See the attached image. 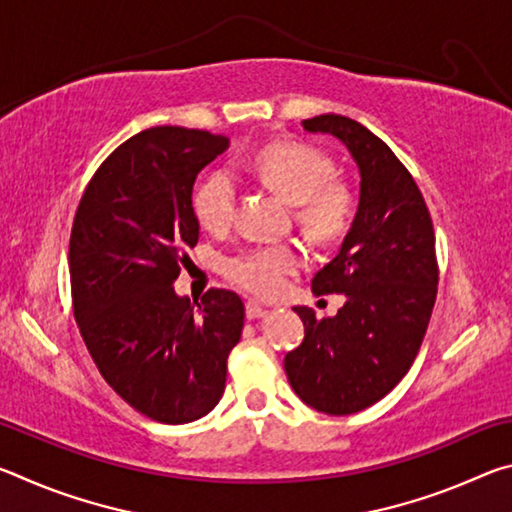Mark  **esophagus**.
I'll use <instances>...</instances> for the list:
<instances>
[{"mask_svg": "<svg viewBox=\"0 0 512 512\" xmlns=\"http://www.w3.org/2000/svg\"><path fill=\"white\" fill-rule=\"evenodd\" d=\"M268 314V309L259 305L255 300H248L246 302V318L248 320H255V318H264Z\"/></svg>", "mask_w": 512, "mask_h": 512, "instance_id": "obj_1", "label": "esophagus"}]
</instances>
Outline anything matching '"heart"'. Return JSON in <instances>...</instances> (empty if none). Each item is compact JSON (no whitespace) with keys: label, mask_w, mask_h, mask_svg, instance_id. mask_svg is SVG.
<instances>
[{"label":"heart","mask_w":512,"mask_h":512,"mask_svg":"<svg viewBox=\"0 0 512 512\" xmlns=\"http://www.w3.org/2000/svg\"><path fill=\"white\" fill-rule=\"evenodd\" d=\"M255 173L282 196L298 205V221L311 237L327 241L348 230L354 214V196L336 183L334 162L327 153L300 142H275L255 155ZM237 185L228 169H216L196 189L194 210L205 230L219 232L232 223ZM302 262L293 246H264L246 250L225 262V277L244 291L271 298L284 287V277L296 273Z\"/></svg>","instance_id":"b5f03b06"}]
</instances>
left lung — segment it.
<instances>
[{
  "label": "left lung",
  "mask_w": 512,
  "mask_h": 512,
  "mask_svg": "<svg viewBox=\"0 0 512 512\" xmlns=\"http://www.w3.org/2000/svg\"><path fill=\"white\" fill-rule=\"evenodd\" d=\"M302 126L343 142L361 183L339 253L311 280L316 296L343 293L345 305L329 318L296 307L305 339L284 357V370L311 409L350 415L391 393L420 350L436 302V237L418 185L377 135L343 115Z\"/></svg>",
  "instance_id": "left-lung-1"
}]
</instances>
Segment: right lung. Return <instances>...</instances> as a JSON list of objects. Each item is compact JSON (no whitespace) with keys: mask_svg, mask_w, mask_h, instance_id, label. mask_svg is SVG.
Returning a JSON list of instances; mask_svg holds the SVG:
<instances>
[{"mask_svg":"<svg viewBox=\"0 0 512 512\" xmlns=\"http://www.w3.org/2000/svg\"><path fill=\"white\" fill-rule=\"evenodd\" d=\"M228 146L180 126L133 135L92 176L69 237L74 316L94 363L121 400L164 424L219 404L244 329L235 291L192 302L173 289L201 235L196 176Z\"/></svg>","mask_w":512,"mask_h":512,"instance_id":"obj_1","label":"right lung"}]
</instances>
